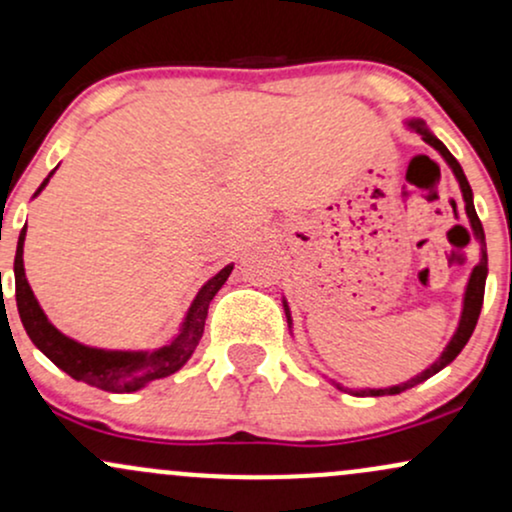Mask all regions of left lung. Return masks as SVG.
<instances>
[{
  "label": "left lung",
  "mask_w": 512,
  "mask_h": 512,
  "mask_svg": "<svg viewBox=\"0 0 512 512\" xmlns=\"http://www.w3.org/2000/svg\"><path fill=\"white\" fill-rule=\"evenodd\" d=\"M409 127H414L416 132L421 134V139H424L426 144H431L433 149L438 151L440 156L445 158V163L452 168V173H455L457 182H460V190H462V199H464V211H467V219H469V226H472V236L479 240L481 245V260L477 267L472 269V276H469V284H467V291H464V305H462V317H460V327H457V332L452 334L450 344L445 346V351L440 354V358L433 366H428L424 373L416 375V378L407 380V383L402 385H395V387H385V390H361L356 392V395H370V397H380V395H399V392L409 390V387L424 383V380L431 378V375H436L438 370H443L448 363H452L457 358V354L464 349V344L469 342V337H472L474 327H477V320H479V313H481V303H484V286H486V274H489V257H486V240H484V228H481V221L477 216V209H474V202H472V187H469L467 178H464L462 173V166L457 163V158L450 154L448 149H445V144L440 142V139L433 137L431 132L424 127V122L421 120H411ZM286 308V303H284ZM286 317H289L291 322V315H289V308H286Z\"/></svg>",
  "instance_id": "obj_1"
}]
</instances>
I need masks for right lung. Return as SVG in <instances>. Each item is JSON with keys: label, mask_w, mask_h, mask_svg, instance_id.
<instances>
[{"label": "right lung", "mask_w": 512, "mask_h": 512, "mask_svg": "<svg viewBox=\"0 0 512 512\" xmlns=\"http://www.w3.org/2000/svg\"><path fill=\"white\" fill-rule=\"evenodd\" d=\"M50 175L38 187V192L48 185ZM23 240H26V226H23L19 236L14 257L16 308H19L26 334L57 368L72 375L74 380H81V383L93 385L105 392H117V395L139 390V387L151 383V380L166 378V375L185 366L187 358L197 349L199 339L204 334V320H207L211 298L226 284L228 274L233 272V264H228V267H223L219 274L211 276L207 284L199 289L197 298L192 301L190 310H187L180 334L168 346H163L158 351H105L64 337L48 320V315L43 313V308L35 301L31 286H28L26 269H23Z\"/></svg>", "instance_id": "right-lung-1"}]
</instances>
